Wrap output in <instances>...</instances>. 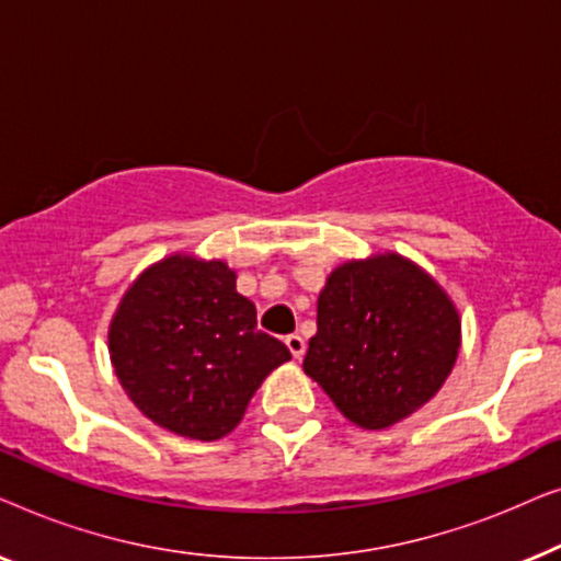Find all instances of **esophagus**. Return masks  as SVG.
Listing matches in <instances>:
<instances>
[{
    "mask_svg": "<svg viewBox=\"0 0 561 561\" xmlns=\"http://www.w3.org/2000/svg\"><path fill=\"white\" fill-rule=\"evenodd\" d=\"M286 347L290 350V355H294L296 359H301L304 352H306L304 336H301V334H288V336H286Z\"/></svg>",
    "mask_w": 561,
    "mask_h": 561,
    "instance_id": "1",
    "label": "esophagus"
}]
</instances>
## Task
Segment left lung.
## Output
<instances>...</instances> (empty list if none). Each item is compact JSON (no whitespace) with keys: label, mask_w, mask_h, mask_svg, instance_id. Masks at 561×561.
<instances>
[{"label":"left lung","mask_w":561,"mask_h":561,"mask_svg":"<svg viewBox=\"0 0 561 561\" xmlns=\"http://www.w3.org/2000/svg\"><path fill=\"white\" fill-rule=\"evenodd\" d=\"M462 324L432 275L396 252L332 271L317 304L304 373L363 428L411 416L444 386Z\"/></svg>","instance_id":"1"}]
</instances>
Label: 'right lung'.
<instances>
[{"mask_svg": "<svg viewBox=\"0 0 561 561\" xmlns=\"http://www.w3.org/2000/svg\"><path fill=\"white\" fill-rule=\"evenodd\" d=\"M110 357L129 401L152 424L198 442L240 424L290 352L260 332L250 298L221 260L171 255L140 273L114 311Z\"/></svg>", "mask_w": 561, "mask_h": 561, "instance_id": "right-lung-1", "label": "right lung"}]
</instances>
